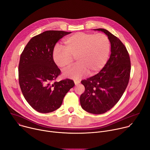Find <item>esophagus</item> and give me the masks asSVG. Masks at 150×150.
<instances>
[{
    "label": "esophagus",
    "mask_w": 150,
    "mask_h": 150,
    "mask_svg": "<svg viewBox=\"0 0 150 150\" xmlns=\"http://www.w3.org/2000/svg\"><path fill=\"white\" fill-rule=\"evenodd\" d=\"M74 83H75V85H78V83H80V81H79V80H76V79H75V80H74Z\"/></svg>",
    "instance_id": "obj_1"
}]
</instances>
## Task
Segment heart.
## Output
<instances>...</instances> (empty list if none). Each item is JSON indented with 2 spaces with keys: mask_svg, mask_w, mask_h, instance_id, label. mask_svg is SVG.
Segmentation results:
<instances>
[{
  "mask_svg": "<svg viewBox=\"0 0 150 150\" xmlns=\"http://www.w3.org/2000/svg\"><path fill=\"white\" fill-rule=\"evenodd\" d=\"M110 48V41L104 34L77 33L65 40L64 48L54 50L53 59L58 67L66 70L76 57V65L64 75L78 79L88 73L93 75L98 72L108 60Z\"/></svg>",
  "mask_w": 150,
  "mask_h": 150,
  "instance_id": "1",
  "label": "heart"
}]
</instances>
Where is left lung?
<instances>
[{
    "instance_id": "left-lung-1",
    "label": "left lung",
    "mask_w": 150,
    "mask_h": 150,
    "mask_svg": "<svg viewBox=\"0 0 150 150\" xmlns=\"http://www.w3.org/2000/svg\"><path fill=\"white\" fill-rule=\"evenodd\" d=\"M94 30L108 36L111 54L99 73L81 81L85 91L80 96V103L84 110L100 115L110 110L122 97L129 81L131 60L126 47L117 37L103 28Z\"/></svg>"
}]
</instances>
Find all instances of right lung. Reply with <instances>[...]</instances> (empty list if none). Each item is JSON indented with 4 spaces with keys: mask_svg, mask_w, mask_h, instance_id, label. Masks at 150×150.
<instances>
[{
    "mask_svg": "<svg viewBox=\"0 0 150 150\" xmlns=\"http://www.w3.org/2000/svg\"><path fill=\"white\" fill-rule=\"evenodd\" d=\"M71 32L50 30L33 37L21 54L19 83L28 104L36 111L47 113L59 109L66 94L75 85L65 79L56 82L60 70L53 53L56 42Z\"/></svg>",
    "mask_w": 150,
    "mask_h": 150,
    "instance_id": "obj_1",
    "label": "right lung"
}]
</instances>
